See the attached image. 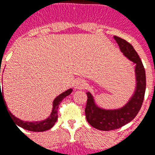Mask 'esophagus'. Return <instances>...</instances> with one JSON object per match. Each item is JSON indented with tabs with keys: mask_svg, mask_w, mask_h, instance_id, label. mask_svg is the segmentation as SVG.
Segmentation results:
<instances>
[{
	"mask_svg": "<svg viewBox=\"0 0 155 155\" xmlns=\"http://www.w3.org/2000/svg\"><path fill=\"white\" fill-rule=\"evenodd\" d=\"M75 88H78V89H81V88H84L85 87V82L83 80H80V79H78L75 81V84H74Z\"/></svg>",
	"mask_w": 155,
	"mask_h": 155,
	"instance_id": "obj_1",
	"label": "esophagus"
}]
</instances>
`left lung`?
I'll use <instances>...</instances> for the list:
<instances>
[{"mask_svg":"<svg viewBox=\"0 0 155 155\" xmlns=\"http://www.w3.org/2000/svg\"><path fill=\"white\" fill-rule=\"evenodd\" d=\"M124 55L135 63L137 86L136 90L128 102L122 108L116 110L101 109L97 106L89 92L87 93V104L85 107L86 120L88 124L97 129L111 131L124 126L137 116L143 103L146 92V79L145 68L140 57L133 45L124 39L114 36Z\"/></svg>","mask_w":155,"mask_h":155,"instance_id":"1","label":"left lung"}]
</instances>
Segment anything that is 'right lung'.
<instances>
[{"label": "right lung", "instance_id": "1", "mask_svg": "<svg viewBox=\"0 0 155 155\" xmlns=\"http://www.w3.org/2000/svg\"><path fill=\"white\" fill-rule=\"evenodd\" d=\"M0 73H1V68H0ZM1 85V82H0ZM72 92V89L70 88L68 90H67L64 93H61L59 96H58L56 98L54 99V102H53V110L50 115H49L46 120H42V121H36V122H27V121H22V120H19L18 118H16L15 115L10 113L9 110H7V111L9 113V116L12 119V120L14 121L15 124H16V126H19V127H22L26 130L28 131H31V132H45L46 130L50 129L57 122L58 120V109L59 104L62 102V101L67 96L70 95ZM3 101V103L5 104V106L7 108L6 103L5 101L4 96H3V93H2V89H1L0 86V105L1 101Z\"/></svg>", "mask_w": 155, "mask_h": 155}]
</instances>
